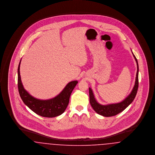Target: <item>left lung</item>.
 Returning a JSON list of instances; mask_svg holds the SVG:
<instances>
[{"label": "left lung", "instance_id": "8db88e82", "mask_svg": "<svg viewBox=\"0 0 155 155\" xmlns=\"http://www.w3.org/2000/svg\"><path fill=\"white\" fill-rule=\"evenodd\" d=\"M133 54L137 64V71L136 74L135 82L131 92L124 101H123L120 103H113V104H109L107 105L101 104L96 101L92 89L91 88H89L90 104L92 107V108L94 109V110L95 111L97 114L102 115L104 117L114 116L117 115L118 113H121L124 110H125V109L133 102L134 99H135V96L137 95V91L138 88V72H139V67H138L137 59L135 56V55L133 54Z\"/></svg>", "mask_w": 155, "mask_h": 155}]
</instances>
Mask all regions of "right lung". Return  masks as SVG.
Masks as SVG:
<instances>
[{
  "mask_svg": "<svg viewBox=\"0 0 155 155\" xmlns=\"http://www.w3.org/2000/svg\"><path fill=\"white\" fill-rule=\"evenodd\" d=\"M21 60L18 67V88L23 102L31 110L42 117H54L61 115L66 109L71 94L78 81H71L68 83L59 95L52 99L48 100L38 99L31 96L22 85L20 73Z\"/></svg>",
  "mask_w": 155,
  "mask_h": 155,
  "instance_id": "add662e5",
  "label": "right lung"
}]
</instances>
